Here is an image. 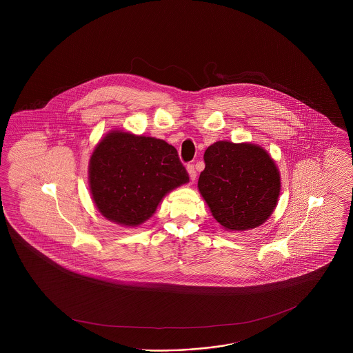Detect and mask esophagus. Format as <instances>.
<instances>
[{
  "mask_svg": "<svg viewBox=\"0 0 353 353\" xmlns=\"http://www.w3.org/2000/svg\"><path fill=\"white\" fill-rule=\"evenodd\" d=\"M186 170H188V173H189L190 179H192V181H194V180L196 179V171H195V167H194V164H188Z\"/></svg>",
  "mask_w": 353,
  "mask_h": 353,
  "instance_id": "34e87169",
  "label": "esophagus"
}]
</instances>
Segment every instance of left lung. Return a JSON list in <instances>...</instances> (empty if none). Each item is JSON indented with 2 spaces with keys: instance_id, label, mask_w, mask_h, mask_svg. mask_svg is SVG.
I'll return each mask as SVG.
<instances>
[{
  "instance_id": "8db88e82",
  "label": "left lung",
  "mask_w": 353,
  "mask_h": 353,
  "mask_svg": "<svg viewBox=\"0 0 353 353\" xmlns=\"http://www.w3.org/2000/svg\"><path fill=\"white\" fill-rule=\"evenodd\" d=\"M204 163L198 188L225 229H254L272 214L281 181L265 150L252 143L219 141L205 150Z\"/></svg>"
}]
</instances>
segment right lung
<instances>
[{"label":"right lung","instance_id":"right-lung-1","mask_svg":"<svg viewBox=\"0 0 353 353\" xmlns=\"http://www.w3.org/2000/svg\"><path fill=\"white\" fill-rule=\"evenodd\" d=\"M188 181L189 174L172 145L120 130L98 143L89 164L98 211L125 226L146 221L167 192Z\"/></svg>","mask_w":353,"mask_h":353}]
</instances>
